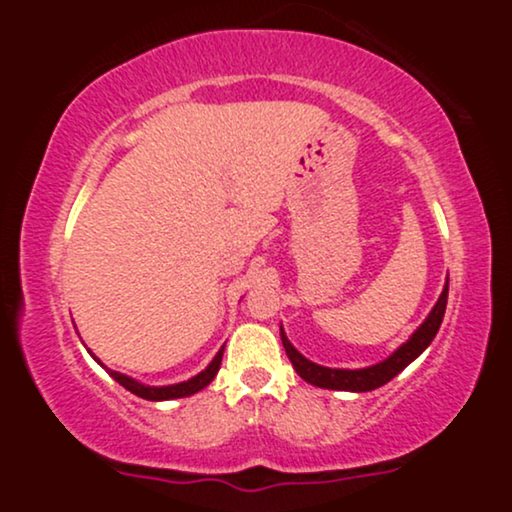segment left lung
<instances>
[{"instance_id":"left-lung-1","label":"left lung","mask_w":512,"mask_h":512,"mask_svg":"<svg viewBox=\"0 0 512 512\" xmlns=\"http://www.w3.org/2000/svg\"><path fill=\"white\" fill-rule=\"evenodd\" d=\"M445 305H448V284H445L443 293H440L438 303L433 305V310L428 313L424 320V325L419 327L411 337L407 339V344H402L399 349L385 361L375 363V366L368 368H358V370H346V368H325L317 366V363L308 361L301 351L293 349V344L286 339L284 330H281V342H284L286 356L291 358L293 368L296 373L301 375L305 383L325 387V390H346V392H370L375 387L390 383L397 373H402L404 368L414 361L416 356H421L428 349V344L433 342L440 330V322H443L445 315Z\"/></svg>"}]
</instances>
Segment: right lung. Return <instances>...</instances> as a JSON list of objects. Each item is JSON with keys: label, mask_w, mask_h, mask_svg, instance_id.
Returning a JSON list of instances; mask_svg holds the SVG:
<instances>
[{"label": "right lung", "mask_w": 512, "mask_h": 512, "mask_svg": "<svg viewBox=\"0 0 512 512\" xmlns=\"http://www.w3.org/2000/svg\"><path fill=\"white\" fill-rule=\"evenodd\" d=\"M221 358H223V349L214 356V361H211L209 366L202 370V373L195 375V378L185 380V383H178V385H166V387L142 385V383H137V380H134V378H129V375L117 373V370H110V375H113V380H117V383L125 387V390L132 392V395H137V397H142V399H149V402H163V399L190 397V395H195V392L204 390V387H207L211 380H214V375L219 373Z\"/></svg>", "instance_id": "1"}]
</instances>
